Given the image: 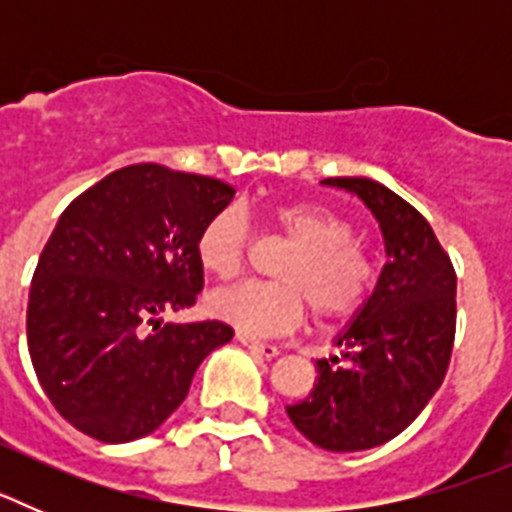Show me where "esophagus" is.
Listing matches in <instances>:
<instances>
[{
    "label": "esophagus",
    "mask_w": 512,
    "mask_h": 512,
    "mask_svg": "<svg viewBox=\"0 0 512 512\" xmlns=\"http://www.w3.org/2000/svg\"><path fill=\"white\" fill-rule=\"evenodd\" d=\"M238 341L243 343V346L251 351V354L256 356H264V359H274V356H279V348L274 346V343H264V341H256V338H248V336H238Z\"/></svg>",
    "instance_id": "obj_1"
}]
</instances>
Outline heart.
<instances>
[{
  "label": "heart",
  "instance_id": "b5f03b06",
  "mask_svg": "<svg viewBox=\"0 0 512 512\" xmlns=\"http://www.w3.org/2000/svg\"><path fill=\"white\" fill-rule=\"evenodd\" d=\"M271 223L289 243L277 266L279 282H241L207 300L217 320L243 336H277L302 320L305 300L320 318L354 312L369 292L372 266L354 243V228L336 212L318 205H279ZM248 248V220L238 207H223L207 217L197 233L194 253L212 277L238 274Z\"/></svg>",
  "mask_w": 512,
  "mask_h": 512
}]
</instances>
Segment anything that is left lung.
<instances>
[{"instance_id":"left-lung-1","label":"left lung","mask_w":512,"mask_h":512,"mask_svg":"<svg viewBox=\"0 0 512 512\" xmlns=\"http://www.w3.org/2000/svg\"><path fill=\"white\" fill-rule=\"evenodd\" d=\"M320 184L364 202L387 261L372 295L333 338L341 359L315 361L310 395L287 405V415L315 446L351 454L400 436L441 387L456 333V274L428 220L400 194L366 176Z\"/></svg>"}]
</instances>
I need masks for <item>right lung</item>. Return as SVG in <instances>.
I'll return each instance as SVG.
<instances>
[{
    "label": "right lung",
    "mask_w": 512,
    "mask_h": 512,
    "mask_svg": "<svg viewBox=\"0 0 512 512\" xmlns=\"http://www.w3.org/2000/svg\"><path fill=\"white\" fill-rule=\"evenodd\" d=\"M233 197L220 179L135 164L58 217L30 284L27 348L53 408L81 433L104 443L153 433L233 338L220 320H164L200 295L194 241Z\"/></svg>",
    "instance_id": "1"
}]
</instances>
